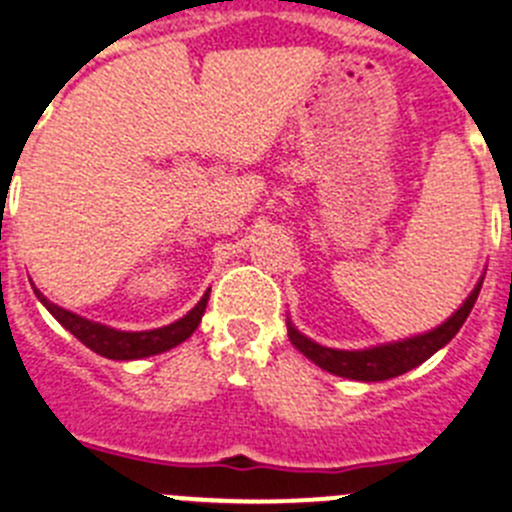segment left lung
Listing matches in <instances>:
<instances>
[{
  "mask_svg": "<svg viewBox=\"0 0 512 512\" xmlns=\"http://www.w3.org/2000/svg\"><path fill=\"white\" fill-rule=\"evenodd\" d=\"M482 279L485 277H479V282L474 284L467 300L461 302V307L451 318H446L433 330L418 333V336L400 338V341L392 343H377V346L369 348H356V351H343V348L320 346L312 338H307L305 333H300L295 328V323L287 318L289 341L312 364H318L320 369L336 374V377L356 379V382H384V379L400 377V374L410 372V369L423 364L425 359H431L438 348L446 346L459 333V328L469 318V312H472L474 302H477Z\"/></svg>",
  "mask_w": 512,
  "mask_h": 512,
  "instance_id": "1",
  "label": "left lung"
}]
</instances>
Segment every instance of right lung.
<instances>
[{
	"label": "right lung",
	"mask_w": 512,
	"mask_h": 512,
	"mask_svg": "<svg viewBox=\"0 0 512 512\" xmlns=\"http://www.w3.org/2000/svg\"><path fill=\"white\" fill-rule=\"evenodd\" d=\"M35 289V297L43 302V307L51 312L53 318L69 330L71 336L79 338L87 348H92L94 354L104 356V359L115 361H133V359H146V356L164 354L169 348L179 346L182 341H187L192 336L197 325H200L202 315H205L207 300H210V289H207L202 300L192 307V310L184 315V318L174 320V323L164 325V328L153 330H117L104 323H94L89 318H81L76 312L66 310V307H58L56 302H51L48 297Z\"/></svg>",
	"instance_id": "1"
}]
</instances>
